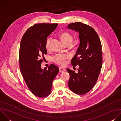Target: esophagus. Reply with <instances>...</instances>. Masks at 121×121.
Returning <instances> with one entry per match:
<instances>
[{"instance_id": "obj_1", "label": "esophagus", "mask_w": 121, "mask_h": 121, "mask_svg": "<svg viewBox=\"0 0 121 121\" xmlns=\"http://www.w3.org/2000/svg\"><path fill=\"white\" fill-rule=\"evenodd\" d=\"M59 68V72H61V73H63V72H65V69L63 68V67H60Z\"/></svg>"}]
</instances>
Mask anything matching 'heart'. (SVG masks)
<instances>
[{
    "label": "heart",
    "mask_w": 121,
    "mask_h": 121,
    "mask_svg": "<svg viewBox=\"0 0 121 121\" xmlns=\"http://www.w3.org/2000/svg\"><path fill=\"white\" fill-rule=\"evenodd\" d=\"M60 38L63 43L65 44L67 43H71L73 40L72 36L71 34L66 31L61 32L59 35ZM50 43V38H48L46 40L45 43V47L47 49L49 48ZM68 57V55H62V54H57L55 55L53 58V61L60 65H64L66 62V60Z\"/></svg>",
    "instance_id": "b5f03b06"
}]
</instances>
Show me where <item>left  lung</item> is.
Masks as SVG:
<instances>
[{"mask_svg":"<svg viewBox=\"0 0 121 121\" xmlns=\"http://www.w3.org/2000/svg\"><path fill=\"white\" fill-rule=\"evenodd\" d=\"M67 27L78 31L80 40L71 62L74 66L79 65L78 73L66 69L70 75L68 85L75 93L84 95L93 88L99 75L102 65L101 44L96 31L88 25L77 22L68 24Z\"/></svg>","mask_w":121,"mask_h":121,"instance_id":"obj_1","label":"left lung"}]
</instances>
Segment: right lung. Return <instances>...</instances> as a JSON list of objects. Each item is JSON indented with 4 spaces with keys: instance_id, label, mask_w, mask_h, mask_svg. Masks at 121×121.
I'll return each mask as SVG.
<instances>
[{
    "instance_id": "1",
    "label": "right lung",
    "mask_w": 121,
    "mask_h": 121,
    "mask_svg": "<svg viewBox=\"0 0 121 121\" xmlns=\"http://www.w3.org/2000/svg\"><path fill=\"white\" fill-rule=\"evenodd\" d=\"M57 23L34 24L24 34L19 51L21 74L30 91L36 96L44 98L51 92L53 81L59 69L51 64L48 69L41 68L43 55L47 54V37L57 27Z\"/></svg>"
}]
</instances>
